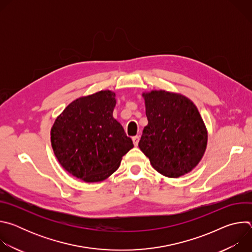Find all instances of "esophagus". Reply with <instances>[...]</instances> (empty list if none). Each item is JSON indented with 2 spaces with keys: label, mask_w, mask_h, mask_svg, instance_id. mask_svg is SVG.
Masks as SVG:
<instances>
[{
  "label": "esophagus",
  "mask_w": 252,
  "mask_h": 252,
  "mask_svg": "<svg viewBox=\"0 0 252 252\" xmlns=\"http://www.w3.org/2000/svg\"><path fill=\"white\" fill-rule=\"evenodd\" d=\"M132 141H133V145H134L135 147H137L138 141H139V136H138V135L133 136V137H132Z\"/></svg>",
  "instance_id": "esophagus-1"
}]
</instances>
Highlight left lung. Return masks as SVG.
Instances as JSON below:
<instances>
[{"label": "left lung", "instance_id": "left-lung-1", "mask_svg": "<svg viewBox=\"0 0 252 252\" xmlns=\"http://www.w3.org/2000/svg\"><path fill=\"white\" fill-rule=\"evenodd\" d=\"M148 126L138 147L160 174L176 178L190 172L207 146V129L196 105L182 94L142 93Z\"/></svg>", "mask_w": 252, "mask_h": 252}]
</instances>
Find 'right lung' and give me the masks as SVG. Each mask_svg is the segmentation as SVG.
<instances>
[{
	"mask_svg": "<svg viewBox=\"0 0 252 252\" xmlns=\"http://www.w3.org/2000/svg\"><path fill=\"white\" fill-rule=\"evenodd\" d=\"M116 93L105 90L71 101L51 129L54 154L69 174L86 183L109 177L133 148L113 117Z\"/></svg>",
	"mask_w": 252,
	"mask_h": 252,
	"instance_id": "obj_1",
	"label": "right lung"
}]
</instances>
